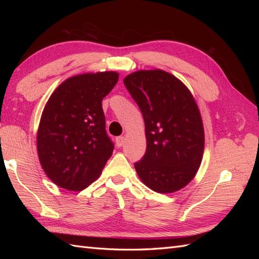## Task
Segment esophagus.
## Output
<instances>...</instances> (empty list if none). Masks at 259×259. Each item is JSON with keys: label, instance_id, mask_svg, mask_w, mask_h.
Returning a JSON list of instances; mask_svg holds the SVG:
<instances>
[{"label": "esophagus", "instance_id": "esophagus-1", "mask_svg": "<svg viewBox=\"0 0 259 259\" xmlns=\"http://www.w3.org/2000/svg\"><path fill=\"white\" fill-rule=\"evenodd\" d=\"M123 142H124V137H122V136H120V137H117V138H115V144H117V146L118 147H121L123 145Z\"/></svg>", "mask_w": 259, "mask_h": 259}]
</instances>
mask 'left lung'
Here are the masks:
<instances>
[{"instance_id": "left-lung-1", "label": "left lung", "mask_w": 259, "mask_h": 259, "mask_svg": "<svg viewBox=\"0 0 259 259\" xmlns=\"http://www.w3.org/2000/svg\"><path fill=\"white\" fill-rule=\"evenodd\" d=\"M123 83L146 125V153L135 162L139 178L160 194L184 188L195 177L205 146L194 97L183 82L162 70L137 71Z\"/></svg>"}]
</instances>
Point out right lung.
I'll use <instances>...</instances> for the list:
<instances>
[{"mask_svg": "<svg viewBox=\"0 0 259 259\" xmlns=\"http://www.w3.org/2000/svg\"><path fill=\"white\" fill-rule=\"evenodd\" d=\"M118 79L112 71L75 75L49 99L37 130V153L48 177L61 188H87L111 157L114 145L106 131L102 100Z\"/></svg>", "mask_w": 259, "mask_h": 259, "instance_id": "add662e5", "label": "right lung"}]
</instances>
